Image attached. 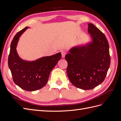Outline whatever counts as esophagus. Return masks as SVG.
Wrapping results in <instances>:
<instances>
[{
	"instance_id": "obj_1",
	"label": "esophagus",
	"mask_w": 121,
	"mask_h": 121,
	"mask_svg": "<svg viewBox=\"0 0 121 121\" xmlns=\"http://www.w3.org/2000/svg\"><path fill=\"white\" fill-rule=\"evenodd\" d=\"M60 52H61V54L62 57L64 58L65 56V54H66V52H65V50H62L60 51Z\"/></svg>"
}]
</instances>
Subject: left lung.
<instances>
[{
	"instance_id": "obj_1",
	"label": "left lung",
	"mask_w": 121,
	"mask_h": 121,
	"mask_svg": "<svg viewBox=\"0 0 121 121\" xmlns=\"http://www.w3.org/2000/svg\"><path fill=\"white\" fill-rule=\"evenodd\" d=\"M88 25L92 42L73 47L65 56L69 81L75 87L83 90L92 89L103 82L111 63L109 44L105 36L93 24Z\"/></svg>"
}]
</instances>
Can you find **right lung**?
I'll use <instances>...</instances> for the list:
<instances>
[{
	"mask_svg": "<svg viewBox=\"0 0 121 121\" xmlns=\"http://www.w3.org/2000/svg\"><path fill=\"white\" fill-rule=\"evenodd\" d=\"M28 28L25 27L17 32L13 37L10 44L8 65L14 83L25 90L33 91L46 85L50 72L60 60L61 54L58 52L32 61L21 59L16 47L20 37Z\"/></svg>",
	"mask_w": 121,
	"mask_h": 121,
	"instance_id": "add662e5",
	"label": "right lung"
}]
</instances>
